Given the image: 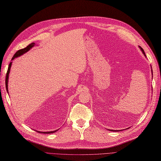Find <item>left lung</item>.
<instances>
[{"mask_svg": "<svg viewBox=\"0 0 161 161\" xmlns=\"http://www.w3.org/2000/svg\"><path fill=\"white\" fill-rule=\"evenodd\" d=\"M139 47H140V50L141 51H142V53H143V54H144V56L146 57V58H147V56H146V54H145V53H144V50L142 49V47H141L140 46H139ZM151 72H152V75H153V70H152V67H151ZM152 78H153V76H152ZM128 128H127V129H128ZM109 130V131H122V130Z\"/></svg>", "mask_w": 161, "mask_h": 161, "instance_id": "left-lung-1", "label": "left lung"}]
</instances>
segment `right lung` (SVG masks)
I'll use <instances>...</instances> for the list:
<instances>
[{"label": "right lung", "mask_w": 161, "mask_h": 161, "mask_svg": "<svg viewBox=\"0 0 161 161\" xmlns=\"http://www.w3.org/2000/svg\"><path fill=\"white\" fill-rule=\"evenodd\" d=\"M36 46V43H30V45H28L26 47H25V48H23V49H21V50H18L15 53H14V56L13 57V58H12V61L14 60V59H15V58H18V57H19V56H22V55H23L24 53H25L26 52H27L28 51H30L31 48L33 47H34ZM10 62V64H9V65H8V70H7V75H6V80H5V84H6V89H7V91L8 92V77H9V73H10V71H11V66H12V63H13V62ZM58 131V130H54V131H37V132H39V133H42V134H52V133H54V132H56V131Z\"/></svg>", "instance_id": "right-lung-1"}]
</instances>
